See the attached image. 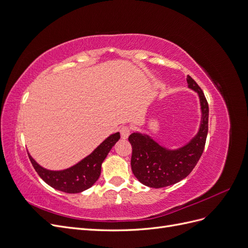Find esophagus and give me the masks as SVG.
Returning a JSON list of instances; mask_svg holds the SVG:
<instances>
[{"label":"esophagus","mask_w":248,"mask_h":248,"mask_svg":"<svg viewBox=\"0 0 248 248\" xmlns=\"http://www.w3.org/2000/svg\"><path fill=\"white\" fill-rule=\"evenodd\" d=\"M120 133H121V138L123 140H126L130 134V128L127 126H123V127H121V129H120Z\"/></svg>","instance_id":"esophagus-1"}]
</instances>
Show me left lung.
Instances as JSON below:
<instances>
[{
    "mask_svg": "<svg viewBox=\"0 0 248 248\" xmlns=\"http://www.w3.org/2000/svg\"><path fill=\"white\" fill-rule=\"evenodd\" d=\"M187 87L199 96L201 123L199 130L188 142L177 149L161 146L151 136L133 132L128 140L132 146L131 170L139 181L152 188L176 184L188 176L204 151L208 134L209 107L199 85L187 76Z\"/></svg>",
    "mask_w": 248,
    "mask_h": 248,
    "instance_id": "left-lung-1",
    "label": "left lung"
}]
</instances>
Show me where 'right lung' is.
<instances>
[{
  "label": "right lung",
  "mask_w": 248,
  "mask_h": 248,
  "mask_svg": "<svg viewBox=\"0 0 248 248\" xmlns=\"http://www.w3.org/2000/svg\"><path fill=\"white\" fill-rule=\"evenodd\" d=\"M119 140L120 132L110 134L91 154L74 166L61 170H51L43 168L31 154L28 153V155L37 174L52 188L67 193H79L92 187L98 180L103 160L107 158L108 152Z\"/></svg>",
  "instance_id": "right-lung-1"
}]
</instances>
